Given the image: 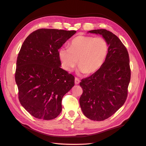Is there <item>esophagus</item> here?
<instances>
[{
    "label": "esophagus",
    "instance_id": "34e87169",
    "mask_svg": "<svg viewBox=\"0 0 146 146\" xmlns=\"http://www.w3.org/2000/svg\"><path fill=\"white\" fill-rule=\"evenodd\" d=\"M79 83H80V80H79L77 77L75 78V84H76V85H78Z\"/></svg>",
    "mask_w": 146,
    "mask_h": 146
}]
</instances>
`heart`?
<instances>
[{"instance_id":"obj_1","label":"heart","mask_w":146,"mask_h":146,"mask_svg":"<svg viewBox=\"0 0 146 146\" xmlns=\"http://www.w3.org/2000/svg\"><path fill=\"white\" fill-rule=\"evenodd\" d=\"M108 50V44L104 38L80 35L70 41L69 48H61L58 56L65 70L72 71L78 62L81 72L90 74L102 66Z\"/></svg>"}]
</instances>
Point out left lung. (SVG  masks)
Here are the masks:
<instances>
[{
    "label": "left lung",
    "instance_id": "left-lung-1",
    "mask_svg": "<svg viewBox=\"0 0 146 146\" xmlns=\"http://www.w3.org/2000/svg\"><path fill=\"white\" fill-rule=\"evenodd\" d=\"M100 34L108 45L107 56L102 66L91 76L83 78L80 105L91 120H105L124 104L131 77L130 59L125 46L119 38L105 29L89 31Z\"/></svg>",
    "mask_w": 146,
    "mask_h": 146
}]
</instances>
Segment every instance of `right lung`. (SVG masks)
Returning a JSON list of instances; mask_svg holds the SVG:
<instances>
[{"label":"right lung","instance_id":"add662e5","mask_svg":"<svg viewBox=\"0 0 146 146\" xmlns=\"http://www.w3.org/2000/svg\"><path fill=\"white\" fill-rule=\"evenodd\" d=\"M76 31L40 29L30 33L16 61L15 81L22 106L35 117L52 120L62 110L61 101L75 78L60 68L58 50Z\"/></svg>","mask_w":146,"mask_h":146}]
</instances>
